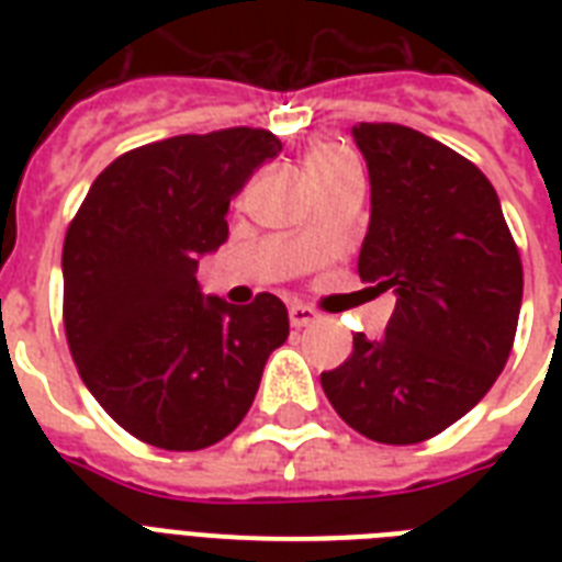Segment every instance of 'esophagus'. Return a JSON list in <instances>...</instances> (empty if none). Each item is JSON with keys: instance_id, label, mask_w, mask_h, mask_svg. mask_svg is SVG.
I'll list each match as a JSON object with an SVG mask.
<instances>
[{"instance_id": "obj_1", "label": "esophagus", "mask_w": 562, "mask_h": 562, "mask_svg": "<svg viewBox=\"0 0 562 562\" xmlns=\"http://www.w3.org/2000/svg\"><path fill=\"white\" fill-rule=\"evenodd\" d=\"M289 321H291V326H294V329H303V326L315 324L317 312L312 306H303V303H291Z\"/></svg>"}]
</instances>
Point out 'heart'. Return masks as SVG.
Listing matches in <instances>:
<instances>
[{"mask_svg": "<svg viewBox=\"0 0 562 562\" xmlns=\"http://www.w3.org/2000/svg\"><path fill=\"white\" fill-rule=\"evenodd\" d=\"M350 166H356V162H352L341 148H335V145L326 143L312 145L306 151V157H303V171H306L308 183L315 189H321L324 183L338 178V175L350 169Z\"/></svg>", "mask_w": 562, "mask_h": 562, "instance_id": "heart-1", "label": "heart"}]
</instances>
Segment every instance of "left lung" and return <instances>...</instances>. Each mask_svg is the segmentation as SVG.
I'll use <instances>...</instances> for the list:
<instances>
[{
	"instance_id": "obj_1",
	"label": "left lung",
	"mask_w": 562,
	"mask_h": 562,
	"mask_svg": "<svg viewBox=\"0 0 562 562\" xmlns=\"http://www.w3.org/2000/svg\"><path fill=\"white\" fill-rule=\"evenodd\" d=\"M368 162L361 280L396 294L382 338L321 373L338 417L375 443L428 440L475 408L514 347L522 262L498 194L461 154L391 125L352 127Z\"/></svg>"
}]
</instances>
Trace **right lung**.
<instances>
[{"label":"right lung","instance_id":"add662e5","mask_svg":"<svg viewBox=\"0 0 562 562\" xmlns=\"http://www.w3.org/2000/svg\"><path fill=\"white\" fill-rule=\"evenodd\" d=\"M282 143L271 131L183 134L122 154L64 241V326L83 384L145 443L194 452L245 419L289 338L280 297L233 306L198 285L227 241L229 201Z\"/></svg>","mask_w":562,"mask_h":562}]
</instances>
